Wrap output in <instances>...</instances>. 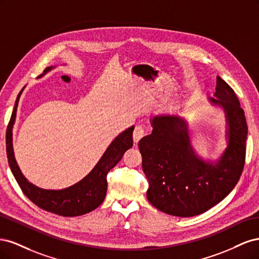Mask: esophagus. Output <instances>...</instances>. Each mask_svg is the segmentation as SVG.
I'll return each mask as SVG.
<instances>
[{
    "instance_id": "1",
    "label": "esophagus",
    "mask_w": 259,
    "mask_h": 259,
    "mask_svg": "<svg viewBox=\"0 0 259 259\" xmlns=\"http://www.w3.org/2000/svg\"><path fill=\"white\" fill-rule=\"evenodd\" d=\"M144 136H145V128L143 126H140V125H137L134 130V133H133V140H134V143L137 144Z\"/></svg>"
}]
</instances>
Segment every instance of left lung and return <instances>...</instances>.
<instances>
[{"label": "left lung", "mask_w": 259, "mask_h": 259, "mask_svg": "<svg viewBox=\"0 0 259 259\" xmlns=\"http://www.w3.org/2000/svg\"><path fill=\"white\" fill-rule=\"evenodd\" d=\"M207 99L226 120V148L216 160L194 150L189 124L179 114L151 116L152 133L138 143L147 199L168 215L191 217L215 206L236 187L244 167L247 125L236 93L218 75L214 97Z\"/></svg>", "instance_id": "1"}]
</instances>
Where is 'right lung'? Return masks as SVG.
I'll return each mask as SVG.
<instances>
[{
	"mask_svg": "<svg viewBox=\"0 0 259 259\" xmlns=\"http://www.w3.org/2000/svg\"><path fill=\"white\" fill-rule=\"evenodd\" d=\"M54 68L55 67L46 68L44 73L41 74L40 77L44 76ZM23 89L18 94L11 121L6 131L7 159H9L10 167L15 179L17 180L19 187L21 188L22 192L26 194V197L42 209L64 217H75L90 213V211L97 208L105 200L108 187V171L112 169L121 161L124 153L133 147V131H134V126L125 130L112 140V143L109 145L105 153L101 155L96 165L80 182L64 188V189H43V188L37 187L29 182L25 175L22 174L17 161L15 159L13 147V128L15 121H16L18 101Z\"/></svg>",
	"mask_w": 259,
	"mask_h": 259,
	"instance_id": "1",
	"label": "right lung"
}]
</instances>
